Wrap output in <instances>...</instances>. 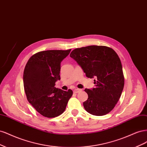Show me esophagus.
Instances as JSON below:
<instances>
[{"mask_svg":"<svg viewBox=\"0 0 147 147\" xmlns=\"http://www.w3.org/2000/svg\"><path fill=\"white\" fill-rule=\"evenodd\" d=\"M81 91H82V90L79 89V88H76V89L74 90V92L76 93H78L81 92Z\"/></svg>","mask_w":147,"mask_h":147,"instance_id":"1","label":"esophagus"}]
</instances>
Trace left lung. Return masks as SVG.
Instances as JSON below:
<instances>
[{
  "instance_id": "obj_1",
  "label": "left lung",
  "mask_w": 147,
  "mask_h": 147,
  "mask_svg": "<svg viewBox=\"0 0 147 147\" xmlns=\"http://www.w3.org/2000/svg\"><path fill=\"white\" fill-rule=\"evenodd\" d=\"M70 57L76 61L86 76L94 78L95 88L85 89L88 99L83 102L90 114L102 116L114 108L124 87V76L119 57L104 46H88L74 49Z\"/></svg>"
}]
</instances>
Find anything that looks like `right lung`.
Returning <instances> with one entry per match:
<instances>
[{"mask_svg":"<svg viewBox=\"0 0 147 147\" xmlns=\"http://www.w3.org/2000/svg\"><path fill=\"white\" fill-rule=\"evenodd\" d=\"M71 49L49 50L33 55L28 60L23 74L27 99L42 116L54 118L62 113L73 91L55 88L60 79V63Z\"/></svg>","mask_w":147,"mask_h":147,"instance_id":"obj_1","label":"right lung"}]
</instances>
